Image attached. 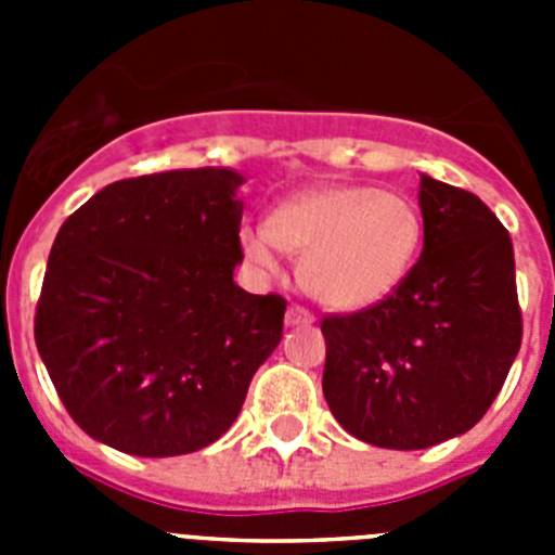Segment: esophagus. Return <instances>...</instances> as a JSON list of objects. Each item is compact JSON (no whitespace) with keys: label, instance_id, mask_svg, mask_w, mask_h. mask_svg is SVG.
I'll use <instances>...</instances> for the list:
<instances>
[{"label":"esophagus","instance_id":"obj_1","mask_svg":"<svg viewBox=\"0 0 555 555\" xmlns=\"http://www.w3.org/2000/svg\"><path fill=\"white\" fill-rule=\"evenodd\" d=\"M313 322V313L306 311V308L300 306H292L286 311V325L288 327H300V325H311Z\"/></svg>","mask_w":555,"mask_h":555}]
</instances>
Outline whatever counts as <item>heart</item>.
Masks as SVG:
<instances>
[{
  "mask_svg": "<svg viewBox=\"0 0 555 555\" xmlns=\"http://www.w3.org/2000/svg\"><path fill=\"white\" fill-rule=\"evenodd\" d=\"M244 261L261 278L300 258V281L333 311H366L403 286L423 247V214L397 191L322 183L297 191L269 214L267 228L238 233Z\"/></svg>",
  "mask_w": 555,
  "mask_h": 555,
  "instance_id": "heart-1",
  "label": "heart"
}]
</instances>
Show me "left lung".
Returning a JSON list of instances; mask_svg holds the SVG:
<instances>
[{"instance_id": "8db88e82", "label": "left lung", "mask_w": 555, "mask_h": 555, "mask_svg": "<svg viewBox=\"0 0 555 555\" xmlns=\"http://www.w3.org/2000/svg\"><path fill=\"white\" fill-rule=\"evenodd\" d=\"M423 255L380 306L327 317L322 391L375 448L425 450L487 414L522 341L506 228L475 194L420 175Z\"/></svg>"}]
</instances>
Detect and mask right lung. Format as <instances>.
<instances>
[{
    "label": "right lung",
    "instance_id": "obj_1",
    "mask_svg": "<svg viewBox=\"0 0 555 555\" xmlns=\"http://www.w3.org/2000/svg\"><path fill=\"white\" fill-rule=\"evenodd\" d=\"M242 183L222 166L119 180L57 230L36 345L96 442L144 459L208 448L281 345L286 300L233 281Z\"/></svg>",
    "mask_w": 555,
    "mask_h": 555
}]
</instances>
